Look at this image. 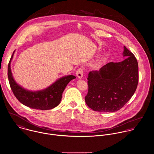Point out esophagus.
I'll return each mask as SVG.
<instances>
[{
    "mask_svg": "<svg viewBox=\"0 0 154 154\" xmlns=\"http://www.w3.org/2000/svg\"><path fill=\"white\" fill-rule=\"evenodd\" d=\"M83 71H84V69L82 67L77 69V70L76 71V75L79 79L82 78V77L83 76Z\"/></svg>",
    "mask_w": 154,
    "mask_h": 154,
    "instance_id": "1",
    "label": "esophagus"
}]
</instances>
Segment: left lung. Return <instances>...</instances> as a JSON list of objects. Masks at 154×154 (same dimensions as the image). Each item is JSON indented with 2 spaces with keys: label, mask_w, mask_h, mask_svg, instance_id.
Returning <instances> with one entry per match:
<instances>
[{
  "label": "left lung",
  "mask_w": 154,
  "mask_h": 154,
  "mask_svg": "<svg viewBox=\"0 0 154 154\" xmlns=\"http://www.w3.org/2000/svg\"><path fill=\"white\" fill-rule=\"evenodd\" d=\"M123 56L127 58L123 61L110 62L99 71L89 72L85 102L94 111H118L135 92L139 80L137 61L126 47Z\"/></svg>",
  "instance_id": "obj_1"
}]
</instances>
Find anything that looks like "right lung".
Instances as JSON below:
<instances>
[{
  "label": "right lung",
  "instance_id": "1",
  "mask_svg": "<svg viewBox=\"0 0 154 154\" xmlns=\"http://www.w3.org/2000/svg\"><path fill=\"white\" fill-rule=\"evenodd\" d=\"M8 64V76L9 85L13 93L17 100L30 108L46 110L57 106L61 100L63 93L69 82L75 79L74 75H69L60 79L54 84L45 90L38 91H31L23 88L15 82L11 69V61L14 53Z\"/></svg>",
  "mask_w": 154,
  "mask_h": 154
}]
</instances>
